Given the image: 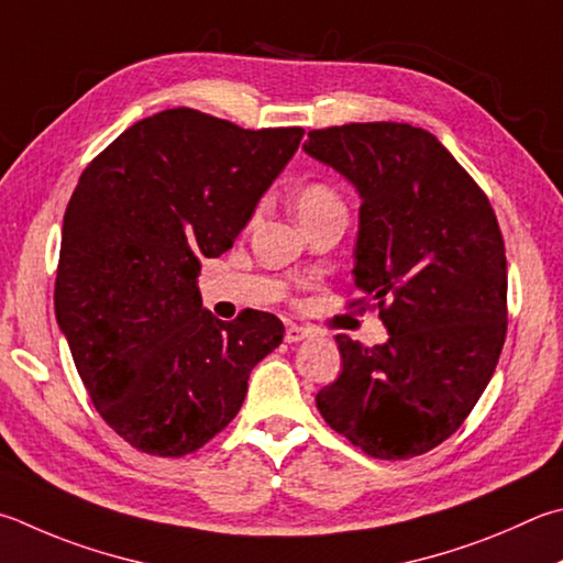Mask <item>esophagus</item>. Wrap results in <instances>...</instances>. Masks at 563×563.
<instances>
[{
	"mask_svg": "<svg viewBox=\"0 0 563 563\" xmlns=\"http://www.w3.org/2000/svg\"><path fill=\"white\" fill-rule=\"evenodd\" d=\"M305 336H310V330H308V327L288 324V330H285V340H288L290 344H292V342H302Z\"/></svg>",
	"mask_w": 563,
	"mask_h": 563,
	"instance_id": "obj_1",
	"label": "esophagus"
}]
</instances>
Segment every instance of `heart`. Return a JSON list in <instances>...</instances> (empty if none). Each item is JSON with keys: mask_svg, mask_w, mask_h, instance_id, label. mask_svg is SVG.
Instances as JSON below:
<instances>
[{"mask_svg": "<svg viewBox=\"0 0 563 563\" xmlns=\"http://www.w3.org/2000/svg\"><path fill=\"white\" fill-rule=\"evenodd\" d=\"M295 211H298L300 221L324 217V213H344V201L330 184L308 181L295 191Z\"/></svg>", "mask_w": 563, "mask_h": 563, "instance_id": "obj_1", "label": "heart"}]
</instances>
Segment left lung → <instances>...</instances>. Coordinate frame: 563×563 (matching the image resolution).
Wrapping results in <instances>:
<instances>
[{"mask_svg": "<svg viewBox=\"0 0 563 563\" xmlns=\"http://www.w3.org/2000/svg\"><path fill=\"white\" fill-rule=\"evenodd\" d=\"M302 150L360 191L356 302L379 308L388 330L376 346L334 336L342 374L317 394V408L366 455H423L463 426L503 352L507 258L497 217L423 128L350 122L310 130Z\"/></svg>", "mask_w": 563, "mask_h": 563, "instance_id": "obj_1", "label": "left lung"}]
</instances>
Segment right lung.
<instances>
[{"instance_id":"add662e5","label":"right lung","mask_w":563,"mask_h":563,"mask_svg":"<svg viewBox=\"0 0 563 563\" xmlns=\"http://www.w3.org/2000/svg\"><path fill=\"white\" fill-rule=\"evenodd\" d=\"M302 135L172 108L128 128L80 175L60 231L56 320L90 401L137 451H199L283 342L271 312L217 320L197 278L201 258L233 246Z\"/></svg>"}]
</instances>
